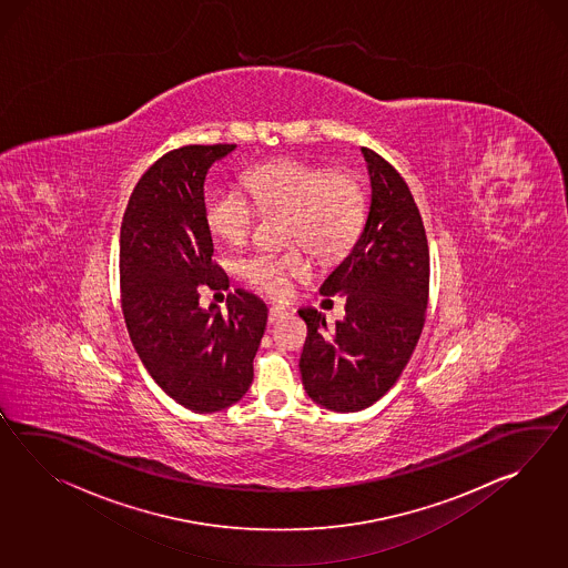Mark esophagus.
Returning a JSON list of instances; mask_svg holds the SVG:
<instances>
[{
	"mask_svg": "<svg viewBox=\"0 0 568 568\" xmlns=\"http://www.w3.org/2000/svg\"><path fill=\"white\" fill-rule=\"evenodd\" d=\"M287 315V312L283 310V307H278V305H273V307H268V322L271 324H275L278 320H283Z\"/></svg>",
	"mask_w": 568,
	"mask_h": 568,
	"instance_id": "1",
	"label": "esophagus"
}]
</instances>
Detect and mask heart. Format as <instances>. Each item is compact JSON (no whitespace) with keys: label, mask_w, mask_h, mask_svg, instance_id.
Segmentation results:
<instances>
[{"label":"heart","mask_w":568,"mask_h":568,"mask_svg":"<svg viewBox=\"0 0 568 568\" xmlns=\"http://www.w3.org/2000/svg\"><path fill=\"white\" fill-rule=\"evenodd\" d=\"M253 200L234 185H224L205 202V226L215 239L239 246L253 234L263 214H285L283 253H256L239 263L240 277L271 297H283L291 278L312 271L310 253L336 261L348 253L365 224V191L358 179L324 164L300 159H275L244 173Z\"/></svg>","instance_id":"obj_1"}]
</instances>
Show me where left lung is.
<instances>
[{
	"instance_id": "1",
	"label": "left lung",
	"mask_w": 568,
	"mask_h": 568,
	"mask_svg": "<svg viewBox=\"0 0 568 568\" xmlns=\"http://www.w3.org/2000/svg\"><path fill=\"white\" fill-rule=\"evenodd\" d=\"M371 175L365 230L351 254L320 287L344 295L346 315L328 326L303 307V387L332 412H361L402 377L426 322L429 251L426 227L404 176L381 154L363 149Z\"/></svg>"
}]
</instances>
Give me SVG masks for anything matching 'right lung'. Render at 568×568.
Returning <instances> with one entry per match:
<instances>
[{"mask_svg": "<svg viewBox=\"0 0 568 568\" xmlns=\"http://www.w3.org/2000/svg\"><path fill=\"white\" fill-rule=\"evenodd\" d=\"M236 144H190L163 154L140 176L120 230V295L142 365L176 404L197 414L236 404L253 383L266 305L248 291L227 312L200 307V285L226 287L205 226L207 169Z\"/></svg>", "mask_w": 568, "mask_h": 568, "instance_id": "add662e5", "label": "right lung"}]
</instances>
